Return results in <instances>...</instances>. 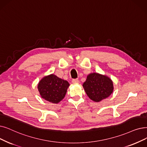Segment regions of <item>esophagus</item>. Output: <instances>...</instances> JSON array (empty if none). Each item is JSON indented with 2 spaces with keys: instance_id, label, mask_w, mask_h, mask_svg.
<instances>
[{
  "instance_id": "obj_1",
  "label": "esophagus",
  "mask_w": 147,
  "mask_h": 147,
  "mask_svg": "<svg viewBox=\"0 0 147 147\" xmlns=\"http://www.w3.org/2000/svg\"><path fill=\"white\" fill-rule=\"evenodd\" d=\"M78 82H79V80L77 79L72 80V83H73V84H76V83H78Z\"/></svg>"
}]
</instances>
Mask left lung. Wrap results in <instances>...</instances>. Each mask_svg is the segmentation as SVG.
<instances>
[{"instance_id": "left-lung-1", "label": "left lung", "mask_w": 147, "mask_h": 147, "mask_svg": "<svg viewBox=\"0 0 147 147\" xmlns=\"http://www.w3.org/2000/svg\"><path fill=\"white\" fill-rule=\"evenodd\" d=\"M83 87L89 98L95 102L107 98L113 91L112 80L105 75L97 73L88 75Z\"/></svg>"}]
</instances>
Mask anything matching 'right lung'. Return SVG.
Segmentation results:
<instances>
[{"instance_id":"right-lung-1","label":"right lung","mask_w":147,"mask_h":147,"mask_svg":"<svg viewBox=\"0 0 147 147\" xmlns=\"http://www.w3.org/2000/svg\"><path fill=\"white\" fill-rule=\"evenodd\" d=\"M69 83L55 74L44 77L38 84L41 97L52 103H58L63 98L69 87Z\"/></svg>"}]
</instances>
